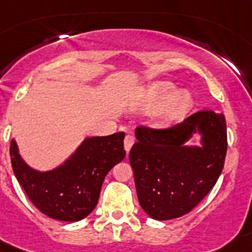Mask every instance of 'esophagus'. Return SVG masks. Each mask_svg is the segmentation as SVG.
<instances>
[{"label":"esophagus","mask_w":252,"mask_h":252,"mask_svg":"<svg viewBox=\"0 0 252 252\" xmlns=\"http://www.w3.org/2000/svg\"><path fill=\"white\" fill-rule=\"evenodd\" d=\"M134 142H135V139H134V136L132 135H126V138H125V150L126 151H130V148L132 147V144H134Z\"/></svg>","instance_id":"34e87169"}]
</instances>
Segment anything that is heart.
Wrapping results in <instances>:
<instances>
[{"label": "heart", "instance_id": "b5f03b06", "mask_svg": "<svg viewBox=\"0 0 252 252\" xmlns=\"http://www.w3.org/2000/svg\"><path fill=\"white\" fill-rule=\"evenodd\" d=\"M175 87L169 83L155 84L144 94L142 106L146 110L157 108L160 103V108L154 113V122L159 126L168 125L173 121L180 120L189 112L192 106V99L187 92H176Z\"/></svg>", "mask_w": 252, "mask_h": 252}]
</instances>
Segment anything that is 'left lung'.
<instances>
[{"label": "left lung", "instance_id": "8db88e82", "mask_svg": "<svg viewBox=\"0 0 252 252\" xmlns=\"http://www.w3.org/2000/svg\"><path fill=\"white\" fill-rule=\"evenodd\" d=\"M203 134L202 148L184 143L193 132ZM130 150L136 194L154 220L179 218L204 200L221 175L227 151L222 113L200 110L180 124L154 128L138 126Z\"/></svg>", "mask_w": 252, "mask_h": 252}]
</instances>
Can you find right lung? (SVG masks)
I'll return each mask as SVG.
<instances>
[{
  "mask_svg": "<svg viewBox=\"0 0 252 252\" xmlns=\"http://www.w3.org/2000/svg\"><path fill=\"white\" fill-rule=\"evenodd\" d=\"M124 139L122 131L88 138L63 165L48 172L30 168L11 140V167L27 197L43 214L59 221L76 222L92 213L105 176L126 155Z\"/></svg>",
  "mask_w": 252,
  "mask_h": 252,
  "instance_id": "right-lung-1",
  "label": "right lung"
}]
</instances>
